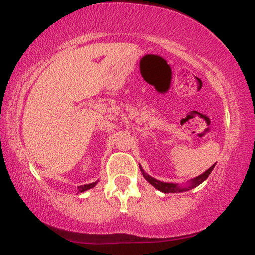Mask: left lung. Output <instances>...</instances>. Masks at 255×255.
<instances>
[{"label":"left lung","mask_w":255,"mask_h":255,"mask_svg":"<svg viewBox=\"0 0 255 255\" xmlns=\"http://www.w3.org/2000/svg\"><path fill=\"white\" fill-rule=\"evenodd\" d=\"M215 166H216V163H215V165H212L208 170H205L203 174H201V175H198L196 177H194V179H191V180L188 181L187 184H184V186H180V184H177V183L162 182V181H159V180L154 179V177H152L151 175H148V174L146 173L144 169H142V167L139 165V167H140V170H141L142 175H144L146 181H148V182L151 183L153 187L156 188V189H158V190L162 191V193H166V194L167 193H183V191L190 190V189H193V188H195V187L200 186L202 182H204V181L208 179V176L210 175V173L212 172V169L215 168Z\"/></svg>","instance_id":"obj_1"}]
</instances>
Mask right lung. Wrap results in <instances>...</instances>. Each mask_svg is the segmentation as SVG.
<instances>
[{"instance_id": "1", "label": "right lung", "mask_w": 255, "mask_h": 255, "mask_svg": "<svg viewBox=\"0 0 255 255\" xmlns=\"http://www.w3.org/2000/svg\"><path fill=\"white\" fill-rule=\"evenodd\" d=\"M99 182V180L95 181V182L93 183H88V184H83V186H79L78 187V193H83V191L88 190V189H92V188H94L96 186V183Z\"/></svg>"}]
</instances>
